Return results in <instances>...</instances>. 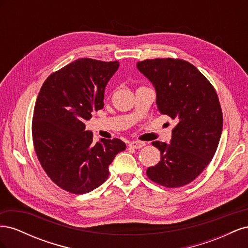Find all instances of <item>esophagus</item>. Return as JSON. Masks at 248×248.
Returning a JSON list of instances; mask_svg holds the SVG:
<instances>
[{"label": "esophagus", "instance_id": "34e87169", "mask_svg": "<svg viewBox=\"0 0 248 248\" xmlns=\"http://www.w3.org/2000/svg\"><path fill=\"white\" fill-rule=\"evenodd\" d=\"M146 144L144 141H139V140H134V141H131L129 144V147L131 148H134V149H140L144 147Z\"/></svg>", "mask_w": 248, "mask_h": 248}]
</instances>
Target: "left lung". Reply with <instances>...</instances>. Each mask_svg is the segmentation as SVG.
I'll list each match as a JSON object with an SVG mask.
<instances>
[{"mask_svg":"<svg viewBox=\"0 0 248 248\" xmlns=\"http://www.w3.org/2000/svg\"><path fill=\"white\" fill-rule=\"evenodd\" d=\"M152 82L162 115L176 120L170 144L155 140L160 161L148 168L153 182L169 188L193 181L212 160L222 132V111L210 81L192 64L179 59H153L137 63Z\"/></svg>","mask_w":248,"mask_h":248,"instance_id":"left-lung-1","label":"left lung"}]
</instances>
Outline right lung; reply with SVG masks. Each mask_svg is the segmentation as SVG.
<instances>
[{"label":"right lung","instance_id":"right-lung-1","mask_svg":"<svg viewBox=\"0 0 248 248\" xmlns=\"http://www.w3.org/2000/svg\"><path fill=\"white\" fill-rule=\"evenodd\" d=\"M118 68V61L78 59L51 73L40 89L32 122L35 152L51 181L66 191L82 194L100 186L126 148L119 139L94 144L84 123L103 108L104 90Z\"/></svg>","mask_w":248,"mask_h":248}]
</instances>
